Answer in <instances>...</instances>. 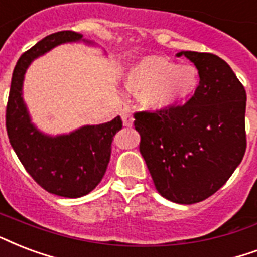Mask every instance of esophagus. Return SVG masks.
Wrapping results in <instances>:
<instances>
[{
  "mask_svg": "<svg viewBox=\"0 0 257 257\" xmlns=\"http://www.w3.org/2000/svg\"><path fill=\"white\" fill-rule=\"evenodd\" d=\"M121 120H122V124H124L125 126H132L133 124L132 113H131L128 109H124V110L121 111Z\"/></svg>",
  "mask_w": 257,
  "mask_h": 257,
  "instance_id": "34e87169",
  "label": "esophagus"
}]
</instances>
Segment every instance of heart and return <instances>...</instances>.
Returning <instances> with one entry per match:
<instances>
[{
  "mask_svg": "<svg viewBox=\"0 0 257 257\" xmlns=\"http://www.w3.org/2000/svg\"><path fill=\"white\" fill-rule=\"evenodd\" d=\"M128 86L150 110H166L195 91L198 74L191 66H176L163 56H147L129 71Z\"/></svg>",
  "mask_w": 257,
  "mask_h": 257,
  "instance_id": "obj_1",
  "label": "heart"
}]
</instances>
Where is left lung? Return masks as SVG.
<instances>
[{
    "instance_id": "1",
    "label": "left lung",
    "mask_w": 257,
    "mask_h": 257,
    "mask_svg": "<svg viewBox=\"0 0 257 257\" xmlns=\"http://www.w3.org/2000/svg\"><path fill=\"white\" fill-rule=\"evenodd\" d=\"M198 68L189 101L136 111L140 154L158 193L182 205L201 202L226 183L246 148V94L229 64L210 52L181 51Z\"/></svg>"
}]
</instances>
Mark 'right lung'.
I'll return each mask as SVG.
<instances>
[{
    "mask_svg": "<svg viewBox=\"0 0 257 257\" xmlns=\"http://www.w3.org/2000/svg\"><path fill=\"white\" fill-rule=\"evenodd\" d=\"M82 36L74 31L51 33L20 56L12 75L5 114L9 142L27 172L42 189L64 198L83 197L102 181L110 159L111 140L122 128V121L117 115L110 122L87 125L71 135L44 136L29 121L21 87L33 59Z\"/></svg>",
    "mask_w": 257,
    "mask_h": 257,
    "instance_id": "obj_1",
    "label": "right lung"
}]
</instances>
